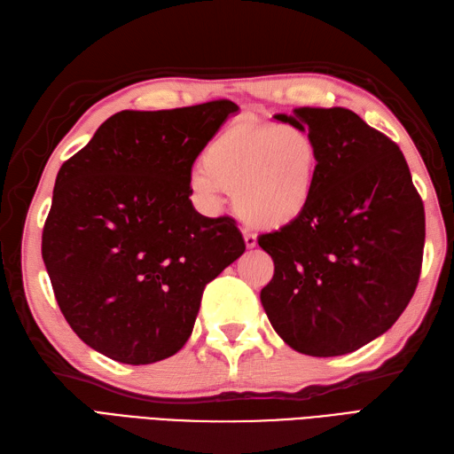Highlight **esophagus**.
I'll return each mask as SVG.
<instances>
[{
  "instance_id": "1",
  "label": "esophagus",
  "mask_w": 454,
  "mask_h": 454,
  "mask_svg": "<svg viewBox=\"0 0 454 454\" xmlns=\"http://www.w3.org/2000/svg\"><path fill=\"white\" fill-rule=\"evenodd\" d=\"M245 245H247V248H254L258 245V239H256V235L254 233H247L245 231Z\"/></svg>"
}]
</instances>
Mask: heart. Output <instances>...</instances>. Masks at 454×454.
<instances>
[{"instance_id": "b5f03b06", "label": "heart", "mask_w": 454, "mask_h": 454, "mask_svg": "<svg viewBox=\"0 0 454 454\" xmlns=\"http://www.w3.org/2000/svg\"><path fill=\"white\" fill-rule=\"evenodd\" d=\"M319 173L322 152L310 130L242 117L207 144L191 186L207 209L219 207L221 191L233 192L247 225L283 229L310 207Z\"/></svg>"}]
</instances>
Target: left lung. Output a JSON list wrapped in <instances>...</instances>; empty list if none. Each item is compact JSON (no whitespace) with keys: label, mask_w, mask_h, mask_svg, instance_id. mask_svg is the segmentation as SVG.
Returning a JSON list of instances; mask_svg holds the SVG:
<instances>
[{"label":"left lung","mask_w":454,"mask_h":454,"mask_svg":"<svg viewBox=\"0 0 454 454\" xmlns=\"http://www.w3.org/2000/svg\"><path fill=\"white\" fill-rule=\"evenodd\" d=\"M275 119L312 132L322 173L304 215L258 239L275 265L260 301L291 348L348 355L383 335L411 302L424 202L399 146L350 109L296 107Z\"/></svg>","instance_id":"obj_1"}]
</instances>
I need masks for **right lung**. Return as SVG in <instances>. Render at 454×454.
Wrapping results in <instances>:
<instances>
[{"label":"right lung","instance_id":"add662e5","mask_svg":"<svg viewBox=\"0 0 454 454\" xmlns=\"http://www.w3.org/2000/svg\"><path fill=\"white\" fill-rule=\"evenodd\" d=\"M235 112L231 99L125 109L61 165L42 258L67 324L107 358L179 352L206 285L245 252L235 219L204 217L189 198L194 160Z\"/></svg>","mask_w":454,"mask_h":454}]
</instances>
